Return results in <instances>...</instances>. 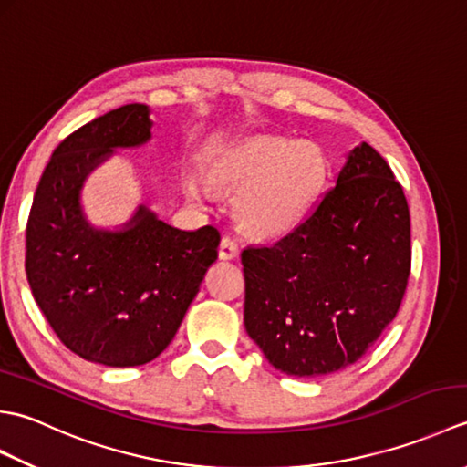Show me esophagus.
<instances>
[{
    "label": "esophagus",
    "mask_w": 467,
    "mask_h": 467,
    "mask_svg": "<svg viewBox=\"0 0 467 467\" xmlns=\"http://www.w3.org/2000/svg\"><path fill=\"white\" fill-rule=\"evenodd\" d=\"M241 253V246L239 243H236L233 236H223L221 241V246H218V256L224 261H231V259H236Z\"/></svg>",
    "instance_id": "1"
}]
</instances>
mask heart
I'll list each match as a JSON object with an SVG mask.
<instances>
[{
	"instance_id": "heart-1",
	"label": "heart",
	"mask_w": 467,
	"mask_h": 467,
	"mask_svg": "<svg viewBox=\"0 0 467 467\" xmlns=\"http://www.w3.org/2000/svg\"><path fill=\"white\" fill-rule=\"evenodd\" d=\"M214 178L239 192L234 214L244 231L281 236L299 226L319 201L327 158L315 142L261 136L226 150Z\"/></svg>"
}]
</instances>
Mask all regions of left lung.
Listing matches in <instances>:
<instances>
[{
  "mask_svg": "<svg viewBox=\"0 0 467 467\" xmlns=\"http://www.w3.org/2000/svg\"><path fill=\"white\" fill-rule=\"evenodd\" d=\"M241 256L244 327L269 363L295 377L339 371L400 311L411 271L408 198L363 142L299 226Z\"/></svg>",
  "mask_w": 467,
  "mask_h": 467,
  "instance_id": "obj_1",
  "label": "left lung"
}]
</instances>
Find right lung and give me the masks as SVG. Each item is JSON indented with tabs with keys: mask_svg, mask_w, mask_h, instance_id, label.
I'll return each instance as SVG.
<instances>
[{
	"mask_svg": "<svg viewBox=\"0 0 467 467\" xmlns=\"http://www.w3.org/2000/svg\"><path fill=\"white\" fill-rule=\"evenodd\" d=\"M150 110L128 104L57 144L26 226L29 289L57 339L88 361L134 367L161 355L218 259L214 226L178 228L144 211L122 233L96 231L78 194L86 174L118 146L150 138Z\"/></svg>",
	"mask_w": 467,
	"mask_h": 467,
	"instance_id": "add662e5",
	"label": "right lung"
}]
</instances>
